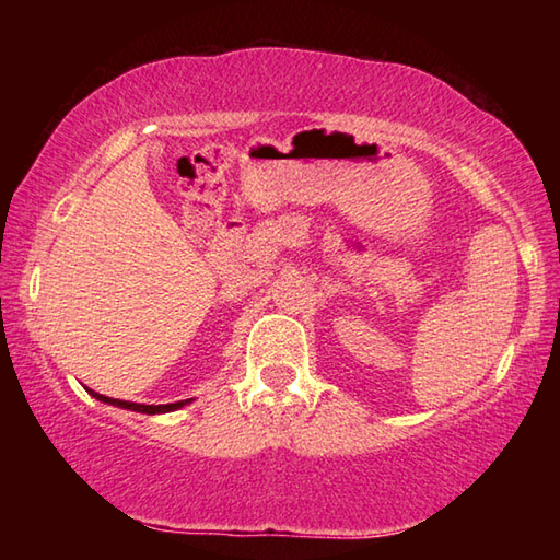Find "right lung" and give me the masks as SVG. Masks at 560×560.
<instances>
[{"mask_svg":"<svg viewBox=\"0 0 560 560\" xmlns=\"http://www.w3.org/2000/svg\"><path fill=\"white\" fill-rule=\"evenodd\" d=\"M89 395L96 397V400L113 405V407H122V410H132V412H143V415H163V412H173L179 410V407H185L187 402L192 400H179V402H170V405H138V402H128V400H116V397H106L96 390H89Z\"/></svg>","mask_w":560,"mask_h":560,"instance_id":"right-lung-1","label":"right lung"}]
</instances>
